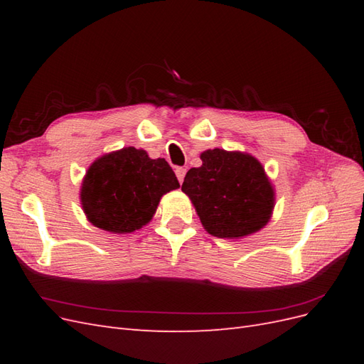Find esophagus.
I'll return each mask as SVG.
<instances>
[{"mask_svg":"<svg viewBox=\"0 0 364 364\" xmlns=\"http://www.w3.org/2000/svg\"><path fill=\"white\" fill-rule=\"evenodd\" d=\"M174 171H176V176H178V181L182 183V182H183V178H185V174H186V168L178 167Z\"/></svg>","mask_w":364,"mask_h":364,"instance_id":"obj_1","label":"esophagus"}]
</instances>
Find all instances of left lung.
I'll return each mask as SVG.
<instances>
[{"instance_id": "left-lung-1", "label": "left lung", "mask_w": 364, "mask_h": 364, "mask_svg": "<svg viewBox=\"0 0 364 364\" xmlns=\"http://www.w3.org/2000/svg\"><path fill=\"white\" fill-rule=\"evenodd\" d=\"M200 159V167L186 173L182 191L209 234L241 238L269 223L274 190L258 159L223 149L206 150Z\"/></svg>"}]
</instances>
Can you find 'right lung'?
Segmentation results:
<instances>
[{
	"label": "right lung",
	"instance_id": "add662e5",
	"mask_svg": "<svg viewBox=\"0 0 364 364\" xmlns=\"http://www.w3.org/2000/svg\"><path fill=\"white\" fill-rule=\"evenodd\" d=\"M179 188L165 159L126 147L98 158L82 182L80 202L90 222L112 234H130L147 225L161 197Z\"/></svg>",
	"mask_w": 364,
	"mask_h": 364
}]
</instances>
